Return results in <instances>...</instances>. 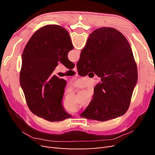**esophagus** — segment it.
Masks as SVG:
<instances>
[{
	"label": "esophagus",
	"mask_w": 155,
	"mask_h": 155,
	"mask_svg": "<svg viewBox=\"0 0 155 155\" xmlns=\"http://www.w3.org/2000/svg\"><path fill=\"white\" fill-rule=\"evenodd\" d=\"M73 70H74V71L75 72H78V70H77V67H76V66H75V67L73 68Z\"/></svg>",
	"instance_id": "1"
}]
</instances>
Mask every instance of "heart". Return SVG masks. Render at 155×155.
<instances>
[{"label": "heart", "mask_w": 155, "mask_h": 155, "mask_svg": "<svg viewBox=\"0 0 155 155\" xmlns=\"http://www.w3.org/2000/svg\"><path fill=\"white\" fill-rule=\"evenodd\" d=\"M64 109L68 112L70 114H74L78 110V106L77 103H74V104H70L67 105H64Z\"/></svg>", "instance_id": "heart-1"}]
</instances>
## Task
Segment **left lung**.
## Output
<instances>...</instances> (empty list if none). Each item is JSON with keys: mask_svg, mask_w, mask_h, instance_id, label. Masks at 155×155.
I'll return each instance as SVG.
<instances>
[{"mask_svg": "<svg viewBox=\"0 0 155 155\" xmlns=\"http://www.w3.org/2000/svg\"><path fill=\"white\" fill-rule=\"evenodd\" d=\"M74 47L68 32L58 25H47L36 31L22 55L20 84L33 114L49 121L71 118L63 109L66 81L53 75L60 62L68 69L75 64L67 55Z\"/></svg>", "mask_w": 155, "mask_h": 155, "instance_id": "obj_1", "label": "left lung"}]
</instances>
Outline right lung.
Wrapping results in <instances>:
<instances>
[{"instance_id":"right-lung-1","label":"right lung","mask_w":155,"mask_h":155,"mask_svg":"<svg viewBox=\"0 0 155 155\" xmlns=\"http://www.w3.org/2000/svg\"><path fill=\"white\" fill-rule=\"evenodd\" d=\"M76 66L81 76L93 72L101 78L90 104L80 116L105 121L127 111L138 80L137 66L125 36L103 27L89 35Z\"/></svg>"}]
</instances>
